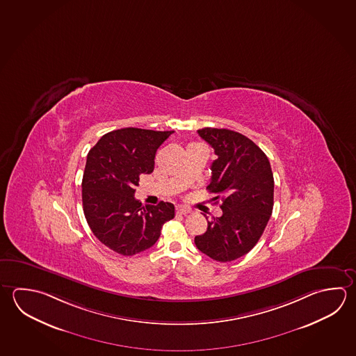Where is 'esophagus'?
<instances>
[{
    "label": "esophagus",
    "mask_w": 356,
    "mask_h": 356,
    "mask_svg": "<svg viewBox=\"0 0 356 356\" xmlns=\"http://www.w3.org/2000/svg\"><path fill=\"white\" fill-rule=\"evenodd\" d=\"M192 212V209L189 207H184V206H178L177 207V213L178 214H186L191 213Z\"/></svg>",
    "instance_id": "1"
}]
</instances>
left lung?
I'll list each match as a JSON object with an SVG mask.
<instances>
[{
	"label": "left lung",
	"instance_id": "left-lung-1",
	"mask_svg": "<svg viewBox=\"0 0 356 356\" xmlns=\"http://www.w3.org/2000/svg\"><path fill=\"white\" fill-rule=\"evenodd\" d=\"M214 149L212 178L207 189L222 200V216L208 220L207 231L195 236L202 253L229 262L250 252L265 231L273 208V175L265 153L237 131L198 130Z\"/></svg>",
	"mask_w": 356,
	"mask_h": 356
}]
</instances>
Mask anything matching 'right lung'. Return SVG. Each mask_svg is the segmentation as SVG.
<instances>
[{"label": "right lung", "instance_id": "1", "mask_svg": "<svg viewBox=\"0 0 356 356\" xmlns=\"http://www.w3.org/2000/svg\"><path fill=\"white\" fill-rule=\"evenodd\" d=\"M172 131L123 128L102 136L90 149L83 175L85 218L102 243L133 256L154 245L175 206H143L134 198L139 177L154 169L156 149Z\"/></svg>", "mask_w": 356, "mask_h": 356}]
</instances>
